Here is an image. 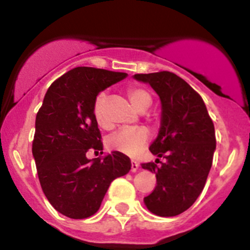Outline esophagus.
<instances>
[{
	"label": "esophagus",
	"instance_id": "obj_1",
	"mask_svg": "<svg viewBox=\"0 0 250 250\" xmlns=\"http://www.w3.org/2000/svg\"><path fill=\"white\" fill-rule=\"evenodd\" d=\"M139 167H140V164H139L138 161L132 160L131 161V171H134V173H135V171H138L139 170Z\"/></svg>",
	"mask_w": 250,
	"mask_h": 250
}]
</instances>
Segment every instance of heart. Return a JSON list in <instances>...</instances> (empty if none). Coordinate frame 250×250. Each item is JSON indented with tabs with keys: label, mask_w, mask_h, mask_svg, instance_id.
Returning <instances> with one entry per match:
<instances>
[{
	"label": "heart",
	"mask_w": 250,
	"mask_h": 250,
	"mask_svg": "<svg viewBox=\"0 0 250 250\" xmlns=\"http://www.w3.org/2000/svg\"><path fill=\"white\" fill-rule=\"evenodd\" d=\"M126 94L132 105L141 111L146 110L151 105V95L144 87L130 86L126 90ZM106 101H107L106 94L100 92L95 99L92 111H94L95 120L99 126L107 130L111 127V123L106 116ZM149 141L150 132L146 127H123L109 136V139L106 140V145L110 150L135 158L144 151Z\"/></svg>",
	"instance_id": "obj_1"
}]
</instances>
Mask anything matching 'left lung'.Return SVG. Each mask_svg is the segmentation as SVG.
<instances>
[{"label": "left lung", "mask_w": 250, "mask_h": 250, "mask_svg": "<svg viewBox=\"0 0 250 250\" xmlns=\"http://www.w3.org/2000/svg\"><path fill=\"white\" fill-rule=\"evenodd\" d=\"M147 83L161 100V127L149 147L160 165L141 164L156 174V187L144 198L151 213L175 216L194 204L204 189L213 164L215 130L207 106L195 90L174 72L136 74Z\"/></svg>", "instance_id": "left-lung-1"}]
</instances>
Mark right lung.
<instances>
[{
	"label": "right lung",
	"instance_id": "obj_1",
	"mask_svg": "<svg viewBox=\"0 0 250 250\" xmlns=\"http://www.w3.org/2000/svg\"><path fill=\"white\" fill-rule=\"evenodd\" d=\"M125 72L75 67L51 83L36 115L32 154L40 184L50 204L71 219L94 215L114 179L129 173V156L101 151V132L95 120L99 92L123 80Z\"/></svg>",
	"mask_w": 250,
	"mask_h": 250
}]
</instances>
